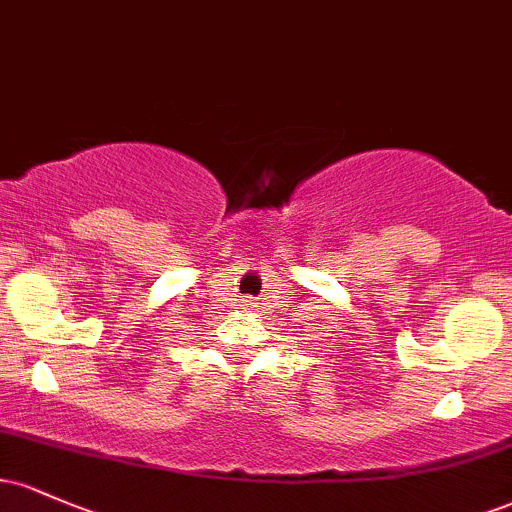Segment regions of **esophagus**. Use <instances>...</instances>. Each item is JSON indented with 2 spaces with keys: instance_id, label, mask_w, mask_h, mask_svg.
<instances>
[{
  "instance_id": "34e87169",
  "label": "esophagus",
  "mask_w": 512,
  "mask_h": 512,
  "mask_svg": "<svg viewBox=\"0 0 512 512\" xmlns=\"http://www.w3.org/2000/svg\"><path fill=\"white\" fill-rule=\"evenodd\" d=\"M245 305H252V303H250V301H245Z\"/></svg>"
}]
</instances>
